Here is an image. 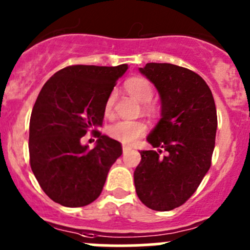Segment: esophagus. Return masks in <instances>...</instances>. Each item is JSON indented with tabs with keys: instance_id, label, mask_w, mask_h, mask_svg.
<instances>
[{
	"instance_id": "34e87169",
	"label": "esophagus",
	"mask_w": 250,
	"mask_h": 250,
	"mask_svg": "<svg viewBox=\"0 0 250 250\" xmlns=\"http://www.w3.org/2000/svg\"><path fill=\"white\" fill-rule=\"evenodd\" d=\"M130 150H132V147H129V146H123V153H127Z\"/></svg>"
}]
</instances>
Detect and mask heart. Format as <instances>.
I'll list each match as a JSON object with an SVG mask.
<instances>
[{
	"instance_id": "obj_1",
	"label": "heart",
	"mask_w": 250,
	"mask_h": 250,
	"mask_svg": "<svg viewBox=\"0 0 250 250\" xmlns=\"http://www.w3.org/2000/svg\"><path fill=\"white\" fill-rule=\"evenodd\" d=\"M125 90L138 100L139 103L146 104L152 99L153 89L151 83L144 77H132L125 82ZM113 100L115 94L111 93L107 97L104 105V115L106 117L112 116ZM146 132V125L141 121H118L107 128V133L112 139L120 141L122 144H134L139 138L143 137Z\"/></svg>"
}]
</instances>
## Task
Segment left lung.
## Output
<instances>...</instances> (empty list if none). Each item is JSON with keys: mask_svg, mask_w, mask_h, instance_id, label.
<instances>
[{"mask_svg": "<svg viewBox=\"0 0 250 250\" xmlns=\"http://www.w3.org/2000/svg\"><path fill=\"white\" fill-rule=\"evenodd\" d=\"M139 71L160 94L161 118L146 138L157 151H139L135 191L150 209L172 210L193 195L210 168L218 127L215 103L206 81L185 67L147 62ZM163 149L167 155L162 158Z\"/></svg>", "mask_w": 250, "mask_h": 250, "instance_id": "left-lung-1", "label": "left lung"}]
</instances>
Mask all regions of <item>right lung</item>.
Segmentation results:
<instances>
[{
    "mask_svg": "<svg viewBox=\"0 0 250 250\" xmlns=\"http://www.w3.org/2000/svg\"><path fill=\"white\" fill-rule=\"evenodd\" d=\"M127 69V64L74 65L55 72L42 87L30 118V165L54 202L76 208L102 193L122 146L97 129L107 97ZM89 130L98 137L93 149L80 144Z\"/></svg>",
    "mask_w": 250,
    "mask_h": 250,
    "instance_id": "right-lung-1",
    "label": "right lung"
}]
</instances>
